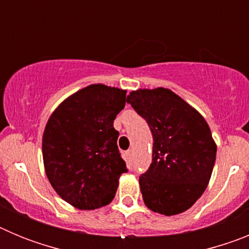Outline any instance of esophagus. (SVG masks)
<instances>
[{
    "label": "esophagus",
    "mask_w": 249,
    "mask_h": 249,
    "mask_svg": "<svg viewBox=\"0 0 249 249\" xmlns=\"http://www.w3.org/2000/svg\"><path fill=\"white\" fill-rule=\"evenodd\" d=\"M124 156H126L127 162H128V163H131V162H132V149H128V151H126Z\"/></svg>",
    "instance_id": "34e87169"
}]
</instances>
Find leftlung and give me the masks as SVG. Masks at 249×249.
Here are the masks:
<instances>
[{
  "label": "left lung",
  "instance_id": "left-lung-1",
  "mask_svg": "<svg viewBox=\"0 0 249 249\" xmlns=\"http://www.w3.org/2000/svg\"><path fill=\"white\" fill-rule=\"evenodd\" d=\"M127 103L143 117L153 136L152 163L141 175L144 204L175 215L203 195L211 179L217 146L202 114L168 89H137Z\"/></svg>",
  "mask_w": 249,
  "mask_h": 249
}]
</instances>
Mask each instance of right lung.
I'll list each match as a JSON object with an SVG mask.
<instances>
[{
    "instance_id": "add662e5",
    "label": "right lung",
    "mask_w": 249,
    "mask_h": 249,
    "mask_svg": "<svg viewBox=\"0 0 249 249\" xmlns=\"http://www.w3.org/2000/svg\"><path fill=\"white\" fill-rule=\"evenodd\" d=\"M126 89L91 85L66 98L51 114L42 138L45 171L57 195L78 210H96L114 198L127 172L113 121Z\"/></svg>"
}]
</instances>
